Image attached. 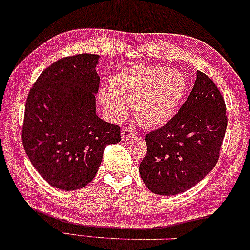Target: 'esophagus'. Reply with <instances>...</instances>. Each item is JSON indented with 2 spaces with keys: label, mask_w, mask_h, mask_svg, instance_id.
Listing matches in <instances>:
<instances>
[{
  "label": "esophagus",
  "mask_w": 250,
  "mask_h": 250,
  "mask_svg": "<svg viewBox=\"0 0 250 250\" xmlns=\"http://www.w3.org/2000/svg\"><path fill=\"white\" fill-rule=\"evenodd\" d=\"M121 136H122V140L123 141H127L129 138H132L135 136V133H134L133 129L127 128V127H124L122 129V133H121Z\"/></svg>",
  "instance_id": "obj_1"
}]
</instances>
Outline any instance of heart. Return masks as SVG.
I'll list each match as a JSON object with an SVG mask.
<instances>
[{"instance_id":"1","label":"heart","mask_w":250,"mask_h":250,"mask_svg":"<svg viewBox=\"0 0 250 250\" xmlns=\"http://www.w3.org/2000/svg\"><path fill=\"white\" fill-rule=\"evenodd\" d=\"M108 90L99 93V102L115 120L126 115L134 104V116L148 129L163 127L173 120L188 93L182 72L154 64H133L116 72Z\"/></svg>"}]
</instances>
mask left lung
I'll use <instances>...</instances> for the list:
<instances>
[{
  "mask_svg": "<svg viewBox=\"0 0 250 250\" xmlns=\"http://www.w3.org/2000/svg\"><path fill=\"white\" fill-rule=\"evenodd\" d=\"M226 128L220 91L208 76L197 71L193 89L173 120L145 136L147 153L138 167L145 186L160 195L191 189L218 162Z\"/></svg>",
  "mask_w": 250,
  "mask_h": 250,
  "instance_id": "obj_1",
  "label": "left lung"
}]
</instances>
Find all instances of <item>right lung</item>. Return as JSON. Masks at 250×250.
<instances>
[{
	"mask_svg": "<svg viewBox=\"0 0 250 250\" xmlns=\"http://www.w3.org/2000/svg\"><path fill=\"white\" fill-rule=\"evenodd\" d=\"M99 58L82 53L56 61L42 71L26 99L24 151L57 189L86 187L97 173L106 145L121 142L120 127L96 114Z\"/></svg>",
	"mask_w": 250,
	"mask_h": 250,
	"instance_id": "obj_1",
	"label": "right lung"
}]
</instances>
